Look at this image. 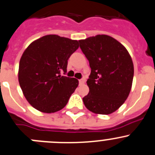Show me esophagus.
Returning <instances> with one entry per match:
<instances>
[{"mask_svg": "<svg viewBox=\"0 0 155 155\" xmlns=\"http://www.w3.org/2000/svg\"><path fill=\"white\" fill-rule=\"evenodd\" d=\"M85 81H86V79L85 78H81L79 80V83H80V84H84L85 83Z\"/></svg>", "mask_w": 155, "mask_h": 155, "instance_id": "1", "label": "esophagus"}]
</instances>
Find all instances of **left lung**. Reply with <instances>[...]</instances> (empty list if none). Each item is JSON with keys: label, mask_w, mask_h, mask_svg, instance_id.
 Here are the masks:
<instances>
[{"label": "left lung", "mask_w": 155, "mask_h": 155, "mask_svg": "<svg viewBox=\"0 0 155 155\" xmlns=\"http://www.w3.org/2000/svg\"><path fill=\"white\" fill-rule=\"evenodd\" d=\"M79 43L91 68L87 81L89 94L83 98L84 104L96 114L113 113L124 104L132 88L134 65L130 54L107 35L91 36Z\"/></svg>", "instance_id": "8db88e82"}]
</instances>
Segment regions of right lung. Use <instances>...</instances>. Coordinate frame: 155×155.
I'll return each instance as SVG.
<instances>
[{"instance_id":"right-lung-1","label":"right lung","mask_w":155,"mask_h":155,"mask_svg":"<svg viewBox=\"0 0 155 155\" xmlns=\"http://www.w3.org/2000/svg\"><path fill=\"white\" fill-rule=\"evenodd\" d=\"M79 47L78 41L46 35L29 44L22 54L18 81L29 104L39 111H59L78 86V80L61 76L68 60Z\"/></svg>"}]
</instances>
